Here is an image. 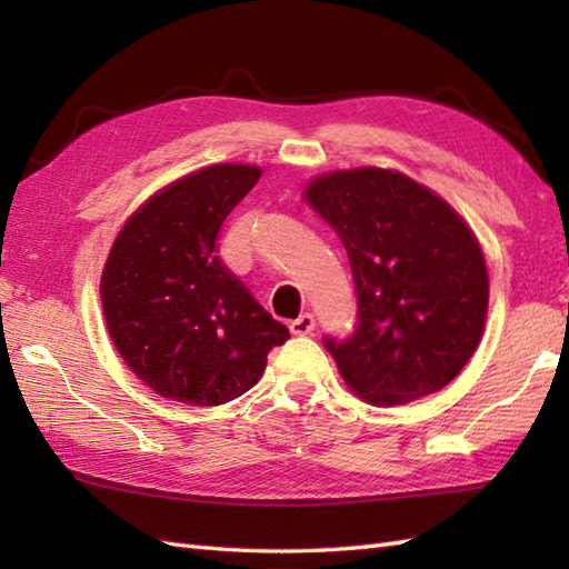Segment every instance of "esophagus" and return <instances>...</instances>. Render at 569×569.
Listing matches in <instances>:
<instances>
[{
  "instance_id": "34e87169",
  "label": "esophagus",
  "mask_w": 569,
  "mask_h": 569,
  "mask_svg": "<svg viewBox=\"0 0 569 569\" xmlns=\"http://www.w3.org/2000/svg\"><path fill=\"white\" fill-rule=\"evenodd\" d=\"M288 328H291V332L293 335H310L312 330H316V318L310 316V312H303V316H298L296 320H291V325H288Z\"/></svg>"
}]
</instances>
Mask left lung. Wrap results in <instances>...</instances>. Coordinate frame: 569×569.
Returning a JSON list of instances; mask_svg holds the SVG:
<instances>
[{"label": "left lung", "mask_w": 569, "mask_h": 569, "mask_svg": "<svg viewBox=\"0 0 569 569\" xmlns=\"http://www.w3.org/2000/svg\"><path fill=\"white\" fill-rule=\"evenodd\" d=\"M306 200L352 266L357 330L325 337L349 389L381 408L440 391L487 322L489 273L475 232L430 188L386 168L325 173Z\"/></svg>", "instance_id": "1"}]
</instances>
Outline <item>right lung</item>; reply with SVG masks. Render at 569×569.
<instances>
[{
  "label": "right lung",
  "mask_w": 569,
  "mask_h": 569,
  "mask_svg": "<svg viewBox=\"0 0 569 569\" xmlns=\"http://www.w3.org/2000/svg\"><path fill=\"white\" fill-rule=\"evenodd\" d=\"M261 168L217 163L129 217L102 271V310L127 367L163 398L220 406L261 379L288 330L217 257V234Z\"/></svg>",
  "instance_id": "right-lung-1"
}]
</instances>
